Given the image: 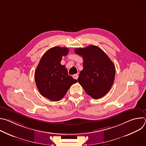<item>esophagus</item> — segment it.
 <instances>
[{
    "mask_svg": "<svg viewBox=\"0 0 146 146\" xmlns=\"http://www.w3.org/2000/svg\"><path fill=\"white\" fill-rule=\"evenodd\" d=\"M73 77L74 79L77 80V78H78V75L77 74H75L73 75Z\"/></svg>",
    "mask_w": 146,
    "mask_h": 146,
    "instance_id": "1",
    "label": "esophagus"
}]
</instances>
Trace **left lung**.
I'll use <instances>...</instances> for the list:
<instances>
[{
    "label": "left lung",
    "mask_w": 146,
    "mask_h": 146,
    "mask_svg": "<svg viewBox=\"0 0 146 146\" xmlns=\"http://www.w3.org/2000/svg\"><path fill=\"white\" fill-rule=\"evenodd\" d=\"M75 53L83 58V69L77 79L86 93L95 99L105 96L114 81L115 68L107 54L96 46L77 48Z\"/></svg>",
    "instance_id": "left-lung-1"
}]
</instances>
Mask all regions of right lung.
<instances>
[{
  "label": "right lung",
  "instance_id": "obj_1",
  "mask_svg": "<svg viewBox=\"0 0 146 146\" xmlns=\"http://www.w3.org/2000/svg\"><path fill=\"white\" fill-rule=\"evenodd\" d=\"M69 52L68 48L54 47L47 50L36 68L35 78L39 92L52 101H59L77 80L68 75L65 65L60 64L63 56Z\"/></svg>",
  "mask_w": 146,
  "mask_h": 146
}]
</instances>
